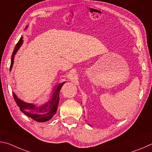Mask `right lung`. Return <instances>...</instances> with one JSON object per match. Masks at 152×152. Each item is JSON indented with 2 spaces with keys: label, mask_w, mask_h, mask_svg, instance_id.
<instances>
[{
  "label": "right lung",
  "mask_w": 152,
  "mask_h": 152,
  "mask_svg": "<svg viewBox=\"0 0 152 152\" xmlns=\"http://www.w3.org/2000/svg\"><path fill=\"white\" fill-rule=\"evenodd\" d=\"M22 44H23V37H21L19 42H17L15 47L13 53L12 54L10 71L11 70L12 66H13L15 54H16L17 50L20 48V46L22 45ZM64 83V82L59 84L58 86L54 88V91L53 96H52V98L46 104H44L42 106H37L34 104L24 102L17 98V96L14 93H13V98L16 102L17 106L19 107L20 110L24 114H26V116H29V118H31V119L37 122L44 123V122H46L50 120L53 117L54 114L56 113L60 100L59 93Z\"/></svg>",
  "instance_id": "add662e5"
}]
</instances>
